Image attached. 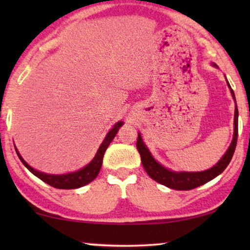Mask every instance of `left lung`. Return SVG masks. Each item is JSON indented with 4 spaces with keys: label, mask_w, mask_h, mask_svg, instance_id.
Segmentation results:
<instances>
[{
    "label": "left lung",
    "mask_w": 250,
    "mask_h": 250,
    "mask_svg": "<svg viewBox=\"0 0 250 250\" xmlns=\"http://www.w3.org/2000/svg\"><path fill=\"white\" fill-rule=\"evenodd\" d=\"M228 85L229 87L231 88L229 82H228ZM231 94L234 99L235 97L232 88H231ZM237 140H238V108H237V104H235L233 140H232L228 151L225 152V155L223 157H222L220 162L209 169L204 170V172L189 173V172H172V170L165 168V167L162 166L160 164H158L155 159H153L151 153L149 152L148 148H146L145 143H143L140 133L138 136V141H136V148H138L140 156H141V162H142L143 167H145L146 172L148 173V175L151 177L152 180H155L156 182L163 184V186L165 187H168L170 189H174V190H191L197 187L203 186L205 183L209 182L210 180L215 179V177L220 175V174L227 168L228 165L231 162L232 157H233L235 146H237Z\"/></svg>",
    "instance_id": "obj_1"
}]
</instances>
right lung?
Segmentation results:
<instances>
[{"label": "right lung", "mask_w": 250, "mask_h": 250, "mask_svg": "<svg viewBox=\"0 0 250 250\" xmlns=\"http://www.w3.org/2000/svg\"><path fill=\"white\" fill-rule=\"evenodd\" d=\"M123 125L122 122H118L114 127H112L110 131L108 132L107 136L102 142V145L99 148L97 155L93 158V160L88 164L87 166H85L84 168H82L77 172L74 173H68V174H63V175H51V174H45L42 172H39V170L34 169L33 167H30L28 164H27L25 160L22 159V157L20 156V153L18 152V150L16 149L17 155H18L19 159L21 160V163L25 165L27 168H28L30 172H32L34 175L39 177L43 181L49 184V186L57 188V189H77V188L84 187L86 186L87 183H90L93 181L95 177L98 176L99 172H100L101 166H102V160H104V155L107 150L108 146L110 145V142L114 140L115 135L117 134L118 129L121 126Z\"/></svg>", "instance_id": "add662e5"}]
</instances>
